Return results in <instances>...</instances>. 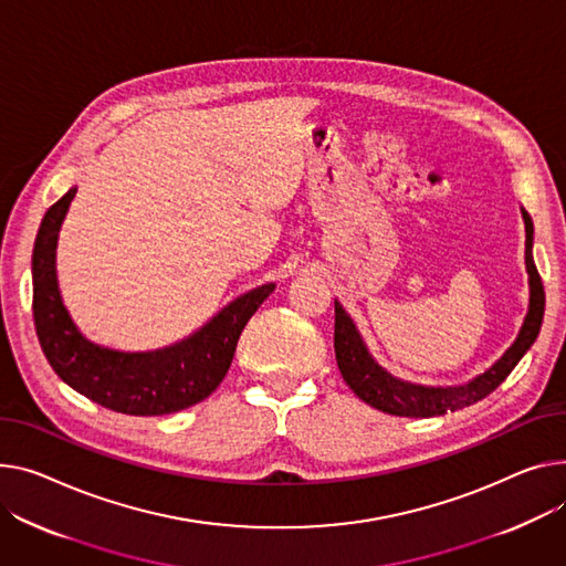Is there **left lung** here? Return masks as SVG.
<instances>
[{
    "label": "left lung",
    "mask_w": 566,
    "mask_h": 566,
    "mask_svg": "<svg viewBox=\"0 0 566 566\" xmlns=\"http://www.w3.org/2000/svg\"><path fill=\"white\" fill-rule=\"evenodd\" d=\"M523 222H525V271H528V284H531L528 314H525L516 342L507 348V353L492 368L473 378L469 385L423 387V385H411L394 378L391 373H387L370 357L353 318L334 300L336 364L344 375L346 385L355 391V396H359L366 405L375 409L394 413V417L430 419V417H441L446 411H458L462 407H469L486 398L507 378L512 368L518 364V359L535 344L542 327V318H544V305H546L544 284L533 259V220L525 211H523Z\"/></svg>",
    "instance_id": "left-lung-1"
}]
</instances>
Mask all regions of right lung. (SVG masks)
<instances>
[{
	"label": "right lung",
	"instance_id": "obj_1",
	"mask_svg": "<svg viewBox=\"0 0 566 566\" xmlns=\"http://www.w3.org/2000/svg\"><path fill=\"white\" fill-rule=\"evenodd\" d=\"M74 193L72 186L48 209L31 259L33 323L50 366L74 391L129 417H161L205 400L228 375L243 327L275 284L243 293L175 346L153 353L102 348L72 323L56 282V241Z\"/></svg>",
	"mask_w": 566,
	"mask_h": 566
}]
</instances>
